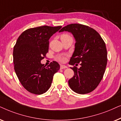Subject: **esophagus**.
I'll list each match as a JSON object with an SVG mask.
<instances>
[{
	"label": "esophagus",
	"instance_id": "obj_1",
	"mask_svg": "<svg viewBox=\"0 0 121 121\" xmlns=\"http://www.w3.org/2000/svg\"><path fill=\"white\" fill-rule=\"evenodd\" d=\"M66 68H67V67L66 66L62 65H60V69H66Z\"/></svg>",
	"mask_w": 121,
	"mask_h": 121
}]
</instances>
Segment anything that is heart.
Segmentation results:
<instances>
[{
	"label": "heart",
	"mask_w": 121,
	"mask_h": 121,
	"mask_svg": "<svg viewBox=\"0 0 121 121\" xmlns=\"http://www.w3.org/2000/svg\"><path fill=\"white\" fill-rule=\"evenodd\" d=\"M68 38H71L70 35H69L67 34H61L60 36V38L61 39H66ZM57 60L59 61L63 62L65 61L66 60V57L65 56L62 55H59L57 56Z\"/></svg>",
	"instance_id": "obj_1"
}]
</instances>
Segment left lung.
<instances>
[{
    "mask_svg": "<svg viewBox=\"0 0 121 121\" xmlns=\"http://www.w3.org/2000/svg\"><path fill=\"white\" fill-rule=\"evenodd\" d=\"M69 31L76 40L75 48L69 64L78 65L71 67L74 71L69 85L74 92L86 94L93 91L102 80L107 62L106 44L95 30L87 25L71 24L59 32Z\"/></svg>",
    "mask_w": 121,
    "mask_h": 121,
    "instance_id": "obj_1",
    "label": "left lung"
}]
</instances>
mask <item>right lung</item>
Returning <instances> with one entry per match:
<instances>
[{"instance_id":"1","label":"right lung","mask_w":121,"mask_h":121,"mask_svg":"<svg viewBox=\"0 0 121 121\" xmlns=\"http://www.w3.org/2000/svg\"><path fill=\"white\" fill-rule=\"evenodd\" d=\"M61 26H41L22 32L14 47V67L21 84L35 95L46 92L52 83L59 64L51 62L47 67L41 64L49 51V39Z\"/></svg>"}]
</instances>
